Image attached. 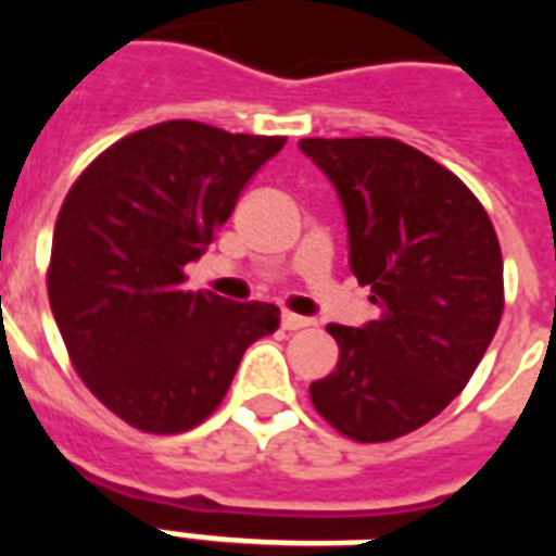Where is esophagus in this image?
Listing matches in <instances>:
<instances>
[{
    "mask_svg": "<svg viewBox=\"0 0 556 556\" xmlns=\"http://www.w3.org/2000/svg\"><path fill=\"white\" fill-rule=\"evenodd\" d=\"M313 318H303V315L282 313V330H303V327H313Z\"/></svg>",
    "mask_w": 556,
    "mask_h": 556,
    "instance_id": "34e87169",
    "label": "esophagus"
}]
</instances>
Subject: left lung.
I'll return each instance as SVG.
<instances>
[{
    "instance_id": "1",
    "label": "left lung",
    "mask_w": 556,
    "mask_h": 556,
    "mask_svg": "<svg viewBox=\"0 0 556 556\" xmlns=\"http://www.w3.org/2000/svg\"><path fill=\"white\" fill-rule=\"evenodd\" d=\"M301 151L337 187L349 265L378 306L369 325H327L339 363L309 396L351 441H396L465 390L494 339L501 243L477 195L399 139H301Z\"/></svg>"
}]
</instances>
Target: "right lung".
Here are the masks:
<instances>
[{"label": "right lung", "mask_w": 556, "mask_h": 556, "mask_svg": "<svg viewBox=\"0 0 556 556\" xmlns=\"http://www.w3.org/2000/svg\"><path fill=\"white\" fill-rule=\"evenodd\" d=\"M282 146L163 122L106 148L65 195L47 270L53 318L83 384L134 429L199 426L229 393L243 351L279 327L274 303L184 291V265Z\"/></svg>", "instance_id": "add662e5"}]
</instances>
